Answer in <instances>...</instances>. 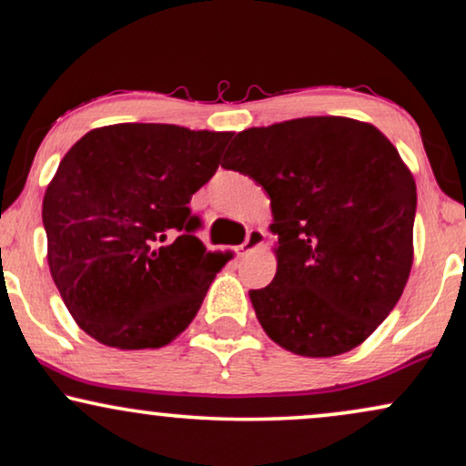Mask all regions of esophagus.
Returning <instances> with one entry per match:
<instances>
[{
	"label": "esophagus",
	"mask_w": 466,
	"mask_h": 466,
	"mask_svg": "<svg viewBox=\"0 0 466 466\" xmlns=\"http://www.w3.org/2000/svg\"><path fill=\"white\" fill-rule=\"evenodd\" d=\"M265 240H267V232H265V229L251 228L249 232H248V238H245V243L238 248L240 254H251V251L260 249L262 245H265Z\"/></svg>",
	"instance_id": "34e87169"
}]
</instances>
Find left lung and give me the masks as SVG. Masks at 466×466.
<instances>
[{
    "mask_svg": "<svg viewBox=\"0 0 466 466\" xmlns=\"http://www.w3.org/2000/svg\"><path fill=\"white\" fill-rule=\"evenodd\" d=\"M226 169L271 198L273 282L249 290L268 339L306 358L354 350L390 315L412 268L417 187L371 123L304 116L237 134Z\"/></svg>",
    "mask_w": 466,
    "mask_h": 466,
    "instance_id": "obj_1",
    "label": "left lung"
}]
</instances>
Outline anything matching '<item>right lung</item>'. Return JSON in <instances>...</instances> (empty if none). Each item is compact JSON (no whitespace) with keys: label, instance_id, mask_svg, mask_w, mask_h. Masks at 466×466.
<instances>
[{"label":"right lung","instance_id":"right-lung-1","mask_svg":"<svg viewBox=\"0 0 466 466\" xmlns=\"http://www.w3.org/2000/svg\"><path fill=\"white\" fill-rule=\"evenodd\" d=\"M232 132L116 123L86 132L43 198L47 262L76 323L116 350H158L198 315L228 258L195 237L190 198Z\"/></svg>","mask_w":466,"mask_h":466}]
</instances>
